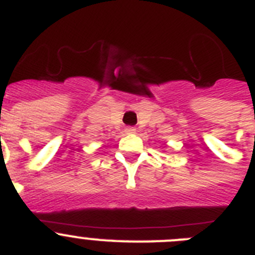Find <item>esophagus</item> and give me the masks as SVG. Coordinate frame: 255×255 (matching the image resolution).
Segmentation results:
<instances>
[{
	"mask_svg": "<svg viewBox=\"0 0 255 255\" xmlns=\"http://www.w3.org/2000/svg\"><path fill=\"white\" fill-rule=\"evenodd\" d=\"M125 132L126 134H135V132H136V129H135V128H126Z\"/></svg>",
	"mask_w": 255,
	"mask_h": 255,
	"instance_id": "obj_1",
	"label": "esophagus"
}]
</instances>
